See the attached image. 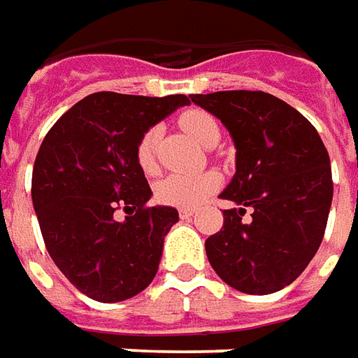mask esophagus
Instances as JSON below:
<instances>
[{
    "mask_svg": "<svg viewBox=\"0 0 358 358\" xmlns=\"http://www.w3.org/2000/svg\"><path fill=\"white\" fill-rule=\"evenodd\" d=\"M194 213H196V210H192V208H180V210H178L180 220H189V217H192Z\"/></svg>",
    "mask_w": 358,
    "mask_h": 358,
    "instance_id": "obj_1",
    "label": "esophagus"
}]
</instances>
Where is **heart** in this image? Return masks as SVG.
Masks as SVG:
<instances>
[{
    "instance_id": "b5f03b06",
    "label": "heart",
    "mask_w": 358,
    "mask_h": 358,
    "mask_svg": "<svg viewBox=\"0 0 358 358\" xmlns=\"http://www.w3.org/2000/svg\"><path fill=\"white\" fill-rule=\"evenodd\" d=\"M180 125L189 135L198 138L203 145H215L221 137L220 123L211 113L203 109H188L180 115ZM157 141H159V127L147 129L138 138L135 148V159L138 169L147 174L157 170ZM221 186V176L217 172H199V174H184L174 172L157 182L155 198L164 206L172 208H196L201 201L213 196Z\"/></svg>"
}]
</instances>
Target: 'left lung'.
I'll return each instance as SVG.
<instances>
[{"label":"left lung","instance_id":"8db88e82","mask_svg":"<svg viewBox=\"0 0 358 358\" xmlns=\"http://www.w3.org/2000/svg\"><path fill=\"white\" fill-rule=\"evenodd\" d=\"M192 101L221 119L237 148V172L220 198L239 208L223 210V227L206 241L210 264L235 290H282L325 235L333 199L327 148L300 111L266 92L192 94Z\"/></svg>","mask_w":358,"mask_h":358}]
</instances>
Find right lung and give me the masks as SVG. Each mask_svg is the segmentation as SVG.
Wrapping results in <instances>:
<instances>
[{
  "instance_id": "add662e5",
  "label": "right lung",
  "mask_w": 358,
  "mask_h": 358,
  "mask_svg": "<svg viewBox=\"0 0 358 358\" xmlns=\"http://www.w3.org/2000/svg\"><path fill=\"white\" fill-rule=\"evenodd\" d=\"M188 103L184 94L96 92L46 133L33 166V206L50 259L87 298L129 300L159 271L178 211L148 206L152 192L135 148L148 127ZM121 207L125 222L113 217Z\"/></svg>"
}]
</instances>
